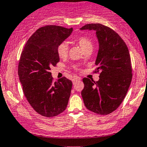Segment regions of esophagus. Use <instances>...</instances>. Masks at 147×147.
<instances>
[{"label": "esophagus", "mask_w": 147, "mask_h": 147, "mask_svg": "<svg viewBox=\"0 0 147 147\" xmlns=\"http://www.w3.org/2000/svg\"><path fill=\"white\" fill-rule=\"evenodd\" d=\"M79 78H78V77H74L73 79H72V83H73V84H75L76 82H77V81L79 80Z\"/></svg>", "instance_id": "1"}]
</instances>
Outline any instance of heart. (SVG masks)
<instances>
[{
  "label": "heart",
  "instance_id": "1",
  "mask_svg": "<svg viewBox=\"0 0 147 147\" xmlns=\"http://www.w3.org/2000/svg\"><path fill=\"white\" fill-rule=\"evenodd\" d=\"M75 42L77 45H79V47L82 49V50L84 52L86 51H92V48H93L92 42L88 37L84 36L77 37L75 39ZM57 50L59 57L60 58H64V57H66L67 54H68V45L65 42H61L57 46ZM75 68L77 69L76 67H75Z\"/></svg>",
  "mask_w": 147,
  "mask_h": 147
}]
</instances>
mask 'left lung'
<instances>
[{
  "instance_id": "obj_1",
  "label": "left lung",
  "mask_w": 147,
  "mask_h": 147,
  "mask_svg": "<svg viewBox=\"0 0 147 147\" xmlns=\"http://www.w3.org/2000/svg\"><path fill=\"white\" fill-rule=\"evenodd\" d=\"M81 30H94L99 49L94 70L99 79L95 82L85 77L82 96L89 111L109 115L119 107L126 97L132 80L131 56L127 45L118 34L100 23L86 24Z\"/></svg>"
}]
</instances>
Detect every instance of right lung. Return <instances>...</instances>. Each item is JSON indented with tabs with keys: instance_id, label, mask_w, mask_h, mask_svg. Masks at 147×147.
Instances as JSON below:
<instances>
[{
	"instance_id": "obj_1",
	"label": "right lung",
	"mask_w": 147,
	"mask_h": 147,
	"mask_svg": "<svg viewBox=\"0 0 147 147\" xmlns=\"http://www.w3.org/2000/svg\"><path fill=\"white\" fill-rule=\"evenodd\" d=\"M72 28L45 25L30 37L21 52L18 74L23 93L34 110L52 117L66 109L72 82L65 77L54 82L52 66L59 61L57 46L70 36Z\"/></svg>"
}]
</instances>
